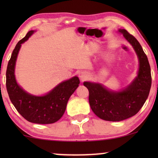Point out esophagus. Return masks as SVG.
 Instances as JSON below:
<instances>
[{
	"instance_id": "1",
	"label": "esophagus",
	"mask_w": 158,
	"mask_h": 158,
	"mask_svg": "<svg viewBox=\"0 0 158 158\" xmlns=\"http://www.w3.org/2000/svg\"><path fill=\"white\" fill-rule=\"evenodd\" d=\"M87 78H88V76L86 72H84V71H82V72H81L80 73H79V79H81V81H85Z\"/></svg>"
}]
</instances>
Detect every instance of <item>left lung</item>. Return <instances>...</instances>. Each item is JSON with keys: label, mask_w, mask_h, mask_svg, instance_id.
Listing matches in <instances>:
<instances>
[{"label": "left lung", "mask_w": 158, "mask_h": 158, "mask_svg": "<svg viewBox=\"0 0 158 158\" xmlns=\"http://www.w3.org/2000/svg\"><path fill=\"white\" fill-rule=\"evenodd\" d=\"M132 45L139 62L138 74L130 85L115 92L102 85L85 81L89 90V102L94 114L109 121H121L137 113L148 98L152 85L150 66L142 46L126 29H118Z\"/></svg>", "instance_id": "obj_1"}]
</instances>
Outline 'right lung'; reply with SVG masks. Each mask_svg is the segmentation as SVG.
<instances>
[{
	"label": "right lung",
	"mask_w": 158,
	"mask_h": 158,
	"mask_svg": "<svg viewBox=\"0 0 158 158\" xmlns=\"http://www.w3.org/2000/svg\"><path fill=\"white\" fill-rule=\"evenodd\" d=\"M34 32V30L29 31L18 42L13 50L6 70V89L11 102L27 121L39 124L53 123L63 116L69 98L79 87L80 81L77 77H72L60 83L43 96L29 94L18 85L14 74L16 58L22 44Z\"/></svg>",
	"instance_id": "right-lung-1"
}]
</instances>
